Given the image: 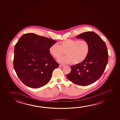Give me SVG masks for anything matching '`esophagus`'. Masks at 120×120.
Listing matches in <instances>:
<instances>
[{
	"label": "esophagus",
	"instance_id": "34e87169",
	"mask_svg": "<svg viewBox=\"0 0 120 120\" xmlns=\"http://www.w3.org/2000/svg\"><path fill=\"white\" fill-rule=\"evenodd\" d=\"M64 67V65H59V67Z\"/></svg>",
	"mask_w": 120,
	"mask_h": 120
}]
</instances>
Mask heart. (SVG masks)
Segmentation results:
<instances>
[{
  "instance_id": "obj_1",
  "label": "heart",
  "mask_w": 120,
  "mask_h": 120,
  "mask_svg": "<svg viewBox=\"0 0 120 120\" xmlns=\"http://www.w3.org/2000/svg\"><path fill=\"white\" fill-rule=\"evenodd\" d=\"M90 50L87 41L82 40L66 39L58 43L54 44L49 49L50 54L56 59H59L65 51L66 56L58 60L61 64H69L72 63L77 65L83 62L88 55Z\"/></svg>"
}]
</instances>
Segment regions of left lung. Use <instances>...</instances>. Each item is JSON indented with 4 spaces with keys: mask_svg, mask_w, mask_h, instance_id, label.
Segmentation results:
<instances>
[{
    "mask_svg": "<svg viewBox=\"0 0 120 120\" xmlns=\"http://www.w3.org/2000/svg\"><path fill=\"white\" fill-rule=\"evenodd\" d=\"M76 38L87 41L89 52L83 62L71 66V72L67 77L74 84L86 86L94 83L102 75L108 61V52L104 41L94 32H85Z\"/></svg>",
    "mask_w": 120,
    "mask_h": 120,
    "instance_id": "1",
    "label": "left lung"
}]
</instances>
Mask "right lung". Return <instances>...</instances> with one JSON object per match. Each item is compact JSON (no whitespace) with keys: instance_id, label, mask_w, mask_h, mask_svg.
<instances>
[{"instance_id":"obj_1","label":"right lung","mask_w":120,"mask_h":120,"mask_svg":"<svg viewBox=\"0 0 120 120\" xmlns=\"http://www.w3.org/2000/svg\"><path fill=\"white\" fill-rule=\"evenodd\" d=\"M56 43L33 33L20 38L14 48L13 66L24 84L38 88L49 82L54 69L59 66L49 53V48Z\"/></svg>"}]
</instances>
